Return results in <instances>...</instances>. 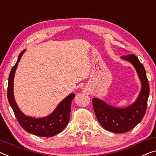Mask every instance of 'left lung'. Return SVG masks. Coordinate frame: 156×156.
Here are the masks:
<instances>
[{
	"label": "left lung",
	"mask_w": 156,
	"mask_h": 156,
	"mask_svg": "<svg viewBox=\"0 0 156 156\" xmlns=\"http://www.w3.org/2000/svg\"><path fill=\"white\" fill-rule=\"evenodd\" d=\"M121 58L133 65L141 80V89L135 102L128 107L117 108L108 105L99 99H92L93 108L99 122L104 129L114 133L128 132L141 121L145 115L150 92L145 69L136 56L128 54Z\"/></svg>",
	"instance_id": "left-lung-1"
}]
</instances>
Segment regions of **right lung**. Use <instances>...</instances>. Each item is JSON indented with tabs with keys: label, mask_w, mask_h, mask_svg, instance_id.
Returning <instances> with one entry per match:
<instances>
[{
	"label": "right lung",
	"mask_w": 156,
	"mask_h": 156,
	"mask_svg": "<svg viewBox=\"0 0 156 156\" xmlns=\"http://www.w3.org/2000/svg\"><path fill=\"white\" fill-rule=\"evenodd\" d=\"M24 51L25 50L21 52L19 55L17 61L11 69L9 76L8 86V99L9 104L12 108L19 123L25 131L38 136L51 137L61 132L69 123L70 118L71 104L75 97V94L71 93L66 98H64L58 104L55 110L48 116L42 118H34L25 115L18 108L13 94L14 76L19 62L20 61Z\"/></svg>",
	"instance_id": "obj_1"
}]
</instances>
